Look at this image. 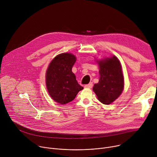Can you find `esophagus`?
<instances>
[{"mask_svg":"<svg viewBox=\"0 0 157 157\" xmlns=\"http://www.w3.org/2000/svg\"><path fill=\"white\" fill-rule=\"evenodd\" d=\"M85 88H91L93 87V83L91 82V83H89L88 84H86L84 86Z\"/></svg>","mask_w":157,"mask_h":157,"instance_id":"obj_1","label":"esophagus"}]
</instances>
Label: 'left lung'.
I'll use <instances>...</instances> for the list:
<instances>
[{"label": "left lung", "mask_w": 157, "mask_h": 157, "mask_svg": "<svg viewBox=\"0 0 157 157\" xmlns=\"http://www.w3.org/2000/svg\"><path fill=\"white\" fill-rule=\"evenodd\" d=\"M99 80L94 84L93 91L99 101L105 105L113 102L123 90L124 78L119 60L114 56L98 61Z\"/></svg>", "instance_id": "1"}]
</instances>
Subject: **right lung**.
<instances>
[{
	"label": "right lung",
	"mask_w": 157,
	"mask_h": 157,
	"mask_svg": "<svg viewBox=\"0 0 157 157\" xmlns=\"http://www.w3.org/2000/svg\"><path fill=\"white\" fill-rule=\"evenodd\" d=\"M76 57L70 53H63L54 58L46 75L48 91L54 100L61 105L72 101L83 87L78 84L72 67Z\"/></svg>",
	"instance_id": "1"
}]
</instances>
